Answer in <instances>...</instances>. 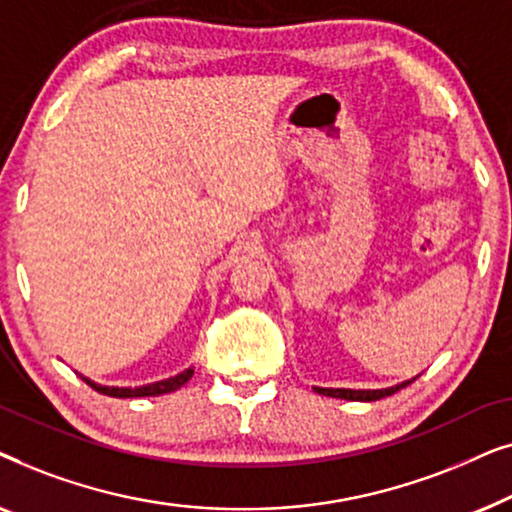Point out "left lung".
<instances>
[{"instance_id":"1","label":"left lung","mask_w":512,"mask_h":512,"mask_svg":"<svg viewBox=\"0 0 512 512\" xmlns=\"http://www.w3.org/2000/svg\"><path fill=\"white\" fill-rule=\"evenodd\" d=\"M417 377H412V380H405L401 384H396V387H387V389H326V387H314V391H317V394H324V396L345 398V401H380V398L391 396V394H396L398 389L408 387V384L415 382Z\"/></svg>"}]
</instances>
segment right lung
I'll list each match as a JSON object with an SVG mask.
<instances>
[{"label": "right lung", "mask_w": 512, "mask_h": 512, "mask_svg": "<svg viewBox=\"0 0 512 512\" xmlns=\"http://www.w3.org/2000/svg\"><path fill=\"white\" fill-rule=\"evenodd\" d=\"M193 377V368H186L177 373L174 377H167V380H160V382H151V384H144V387H104V384H97L93 380H88V377L81 375V380L88 384V387H93L95 391H100L104 396H114V398H139V396H160V394H170V391H177L179 387H184V384L191 380Z\"/></svg>", "instance_id": "right-lung-1"}]
</instances>
